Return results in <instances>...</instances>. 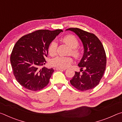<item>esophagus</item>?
<instances>
[{
	"instance_id": "esophagus-1",
	"label": "esophagus",
	"mask_w": 122,
	"mask_h": 122,
	"mask_svg": "<svg viewBox=\"0 0 122 122\" xmlns=\"http://www.w3.org/2000/svg\"><path fill=\"white\" fill-rule=\"evenodd\" d=\"M56 70H58V71H66V68H56Z\"/></svg>"
}]
</instances>
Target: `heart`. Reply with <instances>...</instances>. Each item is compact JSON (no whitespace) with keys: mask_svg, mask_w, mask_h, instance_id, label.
<instances>
[{"mask_svg":"<svg viewBox=\"0 0 122 122\" xmlns=\"http://www.w3.org/2000/svg\"><path fill=\"white\" fill-rule=\"evenodd\" d=\"M63 42L71 48V52L72 55L76 57L79 56L80 53L76 48L78 46V41L75 36L72 35H68L64 36L62 39ZM57 44L55 41H53L49 45L48 51L51 55H55L56 53ZM73 62V59L71 57L57 56L53 59L51 61V65L61 68H65L70 66Z\"/></svg>","mask_w":122,"mask_h":122,"instance_id":"heart-1","label":"heart"}]
</instances>
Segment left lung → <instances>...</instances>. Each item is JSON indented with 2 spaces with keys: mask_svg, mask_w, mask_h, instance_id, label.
Returning <instances> with one entry per match:
<instances>
[{
  "mask_svg": "<svg viewBox=\"0 0 122 122\" xmlns=\"http://www.w3.org/2000/svg\"><path fill=\"white\" fill-rule=\"evenodd\" d=\"M81 40L84 47L83 56L78 64L80 71H75L70 80L77 89L86 91L93 89L99 84L106 67L107 57L102 42L95 35L77 28H70Z\"/></svg>",
  "mask_w": 122,
  "mask_h": 122,
  "instance_id": "left-lung-1",
  "label": "left lung"
}]
</instances>
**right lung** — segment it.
Listing matches in <instances>:
<instances>
[{
  "label": "right lung",
  "instance_id": "obj_1",
  "mask_svg": "<svg viewBox=\"0 0 122 122\" xmlns=\"http://www.w3.org/2000/svg\"><path fill=\"white\" fill-rule=\"evenodd\" d=\"M63 30H38L22 36L14 45L10 61L13 74L20 85L37 91L45 87L54 72L41 67L46 62L49 45Z\"/></svg>",
  "mask_w": 122,
  "mask_h": 122
}]
</instances>
